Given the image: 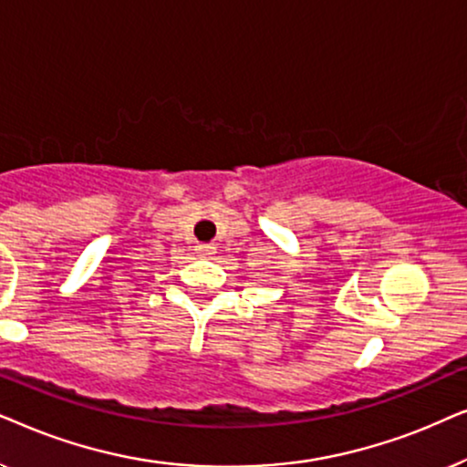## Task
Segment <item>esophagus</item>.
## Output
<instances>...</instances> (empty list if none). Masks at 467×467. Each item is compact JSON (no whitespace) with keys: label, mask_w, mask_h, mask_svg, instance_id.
Instances as JSON below:
<instances>
[{"label":"esophagus","mask_w":467,"mask_h":467,"mask_svg":"<svg viewBox=\"0 0 467 467\" xmlns=\"http://www.w3.org/2000/svg\"><path fill=\"white\" fill-rule=\"evenodd\" d=\"M196 254L201 258H213V254H215V247L211 245V244H198L196 245Z\"/></svg>","instance_id":"esophagus-1"}]
</instances>
